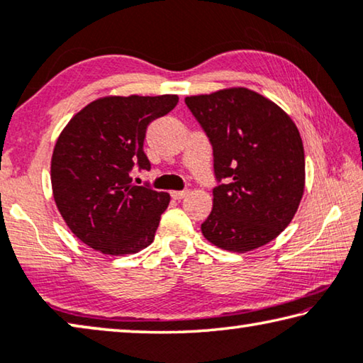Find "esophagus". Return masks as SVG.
I'll return each mask as SVG.
<instances>
[{"instance_id":"esophagus-1","label":"esophagus","mask_w":363,"mask_h":363,"mask_svg":"<svg viewBox=\"0 0 363 363\" xmlns=\"http://www.w3.org/2000/svg\"><path fill=\"white\" fill-rule=\"evenodd\" d=\"M189 194V191L186 189V191H172L171 192V197L174 199V200H181V199H184Z\"/></svg>"}]
</instances>
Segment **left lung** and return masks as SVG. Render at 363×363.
Instances as JSON below:
<instances>
[{"label":"left lung","instance_id":"obj_1","mask_svg":"<svg viewBox=\"0 0 363 363\" xmlns=\"http://www.w3.org/2000/svg\"><path fill=\"white\" fill-rule=\"evenodd\" d=\"M186 104L212 143L218 182L203 236L235 252L267 245L289 226L305 191L298 128L277 104L246 88L189 96Z\"/></svg>","mask_w":363,"mask_h":363}]
</instances>
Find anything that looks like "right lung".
I'll return each instance as SVG.
<instances>
[{
    "mask_svg": "<svg viewBox=\"0 0 363 363\" xmlns=\"http://www.w3.org/2000/svg\"><path fill=\"white\" fill-rule=\"evenodd\" d=\"M177 101L176 94L101 97L63 128L52 155L53 199L84 245L122 256L153 242L169 194L135 186L130 171L150 169L147 128Z\"/></svg>",
    "mask_w": 363,
    "mask_h": 363,
    "instance_id": "add662e5",
    "label": "right lung"
}]
</instances>
